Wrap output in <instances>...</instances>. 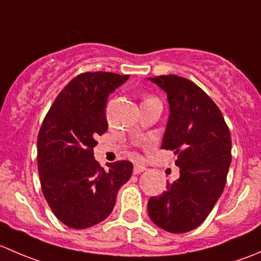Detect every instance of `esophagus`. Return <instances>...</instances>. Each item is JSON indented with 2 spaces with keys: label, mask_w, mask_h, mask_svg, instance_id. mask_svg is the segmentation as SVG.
<instances>
[{
  "label": "esophagus",
  "mask_w": 261,
  "mask_h": 261,
  "mask_svg": "<svg viewBox=\"0 0 261 261\" xmlns=\"http://www.w3.org/2000/svg\"><path fill=\"white\" fill-rule=\"evenodd\" d=\"M146 168L144 167V165H135L134 167V174H140V173L145 172Z\"/></svg>",
  "instance_id": "1"
}]
</instances>
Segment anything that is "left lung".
Instances as JSON below:
<instances>
[{
    "label": "left lung",
    "instance_id": "8db88e82",
    "mask_svg": "<svg viewBox=\"0 0 261 261\" xmlns=\"http://www.w3.org/2000/svg\"><path fill=\"white\" fill-rule=\"evenodd\" d=\"M167 93L169 118L163 149L174 150L179 178L147 213L163 230L183 233L198 227L222 194L231 164V135L220 109L193 82L179 75L147 78Z\"/></svg>",
    "mask_w": 261,
    "mask_h": 261
}]
</instances>
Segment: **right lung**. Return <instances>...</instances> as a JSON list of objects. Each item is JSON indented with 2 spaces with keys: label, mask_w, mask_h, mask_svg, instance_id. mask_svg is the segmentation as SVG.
I'll list each match as a JSON object with an SVG mask.
<instances>
[{
  "label": "right lung",
  "mask_w": 261,
  "mask_h": 261,
  "mask_svg": "<svg viewBox=\"0 0 261 261\" xmlns=\"http://www.w3.org/2000/svg\"><path fill=\"white\" fill-rule=\"evenodd\" d=\"M130 75L83 73L58 94L38 135V168L44 197L68 227H91L110 216L117 192L133 174L127 160L110 163L93 156L97 135L106 133L110 94Z\"/></svg>",
  "instance_id": "add662e5"
}]
</instances>
